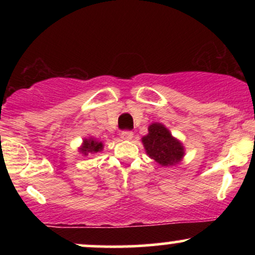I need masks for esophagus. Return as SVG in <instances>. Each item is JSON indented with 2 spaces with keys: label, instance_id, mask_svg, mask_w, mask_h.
<instances>
[{
  "label": "esophagus",
  "instance_id": "34e87169",
  "mask_svg": "<svg viewBox=\"0 0 255 255\" xmlns=\"http://www.w3.org/2000/svg\"><path fill=\"white\" fill-rule=\"evenodd\" d=\"M131 137H133V131L126 130V131H122V133H121V139L122 140H131Z\"/></svg>",
  "mask_w": 255,
  "mask_h": 255
}]
</instances>
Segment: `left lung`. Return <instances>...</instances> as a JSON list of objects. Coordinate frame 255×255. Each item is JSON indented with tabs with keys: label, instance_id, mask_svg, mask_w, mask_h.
<instances>
[{
	"label": "left lung",
	"instance_id": "8db88e82",
	"mask_svg": "<svg viewBox=\"0 0 255 255\" xmlns=\"http://www.w3.org/2000/svg\"><path fill=\"white\" fill-rule=\"evenodd\" d=\"M148 133L141 137L147 156L160 166H174L182 162L186 150L177 137L159 122L148 126Z\"/></svg>",
	"mask_w": 255,
	"mask_h": 255
}]
</instances>
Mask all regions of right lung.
<instances>
[{
	"label": "right lung",
	"instance_id": "1",
	"mask_svg": "<svg viewBox=\"0 0 255 255\" xmlns=\"http://www.w3.org/2000/svg\"><path fill=\"white\" fill-rule=\"evenodd\" d=\"M104 148V144L102 141H99L98 139L93 136H89V137H84L83 139V144L80 145L79 147V152L83 156H90V154H96L98 152L103 151Z\"/></svg>",
	"mask_w": 255,
	"mask_h": 255
}]
</instances>
